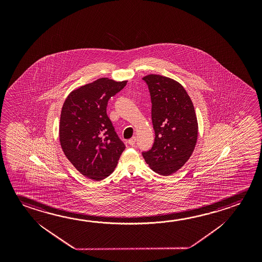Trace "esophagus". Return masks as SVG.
I'll list each match as a JSON object with an SVG mask.
<instances>
[{"label": "esophagus", "instance_id": "obj_1", "mask_svg": "<svg viewBox=\"0 0 262 262\" xmlns=\"http://www.w3.org/2000/svg\"><path fill=\"white\" fill-rule=\"evenodd\" d=\"M135 142H136V137L130 138L129 141H128V143H129V145L132 146L134 145Z\"/></svg>", "mask_w": 262, "mask_h": 262}]
</instances>
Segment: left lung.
<instances>
[{
  "label": "left lung",
  "mask_w": 262,
  "mask_h": 262,
  "mask_svg": "<svg viewBox=\"0 0 262 262\" xmlns=\"http://www.w3.org/2000/svg\"><path fill=\"white\" fill-rule=\"evenodd\" d=\"M150 91L155 133L150 150L142 156L155 172L170 176L185 165L198 142V119L193 102L180 83L150 74L142 78Z\"/></svg>",
  "instance_id": "left-lung-1"
}]
</instances>
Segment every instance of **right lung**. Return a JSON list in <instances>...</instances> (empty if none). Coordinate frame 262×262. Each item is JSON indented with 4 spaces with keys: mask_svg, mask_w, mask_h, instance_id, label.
I'll return each instance as SVG.
<instances>
[{
    "mask_svg": "<svg viewBox=\"0 0 262 262\" xmlns=\"http://www.w3.org/2000/svg\"><path fill=\"white\" fill-rule=\"evenodd\" d=\"M127 84L107 77L73 90L61 111L59 140L74 167L92 180L100 181L116 168L125 145L107 115L108 99Z\"/></svg>",
    "mask_w": 262,
    "mask_h": 262,
    "instance_id": "add662e5",
    "label": "right lung"
}]
</instances>
